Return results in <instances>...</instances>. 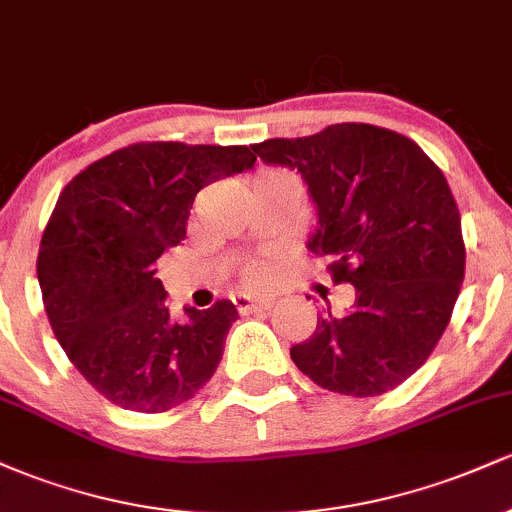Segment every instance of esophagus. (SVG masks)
<instances>
[{
	"mask_svg": "<svg viewBox=\"0 0 512 512\" xmlns=\"http://www.w3.org/2000/svg\"><path fill=\"white\" fill-rule=\"evenodd\" d=\"M238 305V310L243 315H252V313H267V310H272V301L269 298H255V296H236L233 298Z\"/></svg>",
	"mask_w": 512,
	"mask_h": 512,
	"instance_id": "obj_1",
	"label": "esophagus"
}]
</instances>
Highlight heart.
I'll return each mask as SVG.
<instances>
[{
  "instance_id": "1",
  "label": "heart",
  "mask_w": 512,
  "mask_h": 512,
  "mask_svg": "<svg viewBox=\"0 0 512 512\" xmlns=\"http://www.w3.org/2000/svg\"><path fill=\"white\" fill-rule=\"evenodd\" d=\"M267 267H252L248 272V279L252 281V284H262L264 279H267Z\"/></svg>"
}]
</instances>
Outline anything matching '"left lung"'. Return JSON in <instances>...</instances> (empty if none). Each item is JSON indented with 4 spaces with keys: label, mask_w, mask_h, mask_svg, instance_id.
I'll list each match as a JSON object with an SVG mask.
<instances>
[{
    "label": "left lung",
    "mask_w": 512,
    "mask_h": 512,
    "mask_svg": "<svg viewBox=\"0 0 512 512\" xmlns=\"http://www.w3.org/2000/svg\"><path fill=\"white\" fill-rule=\"evenodd\" d=\"M301 175L317 211L305 248L332 257L356 301L317 317L291 358L313 383L349 397L383 395L424 366L464 279L462 223L448 180L419 144L373 125H332L252 146Z\"/></svg>",
    "instance_id": "8db88e82"
}]
</instances>
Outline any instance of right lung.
I'll return each instance as SVG.
<instances>
[{
    "mask_svg": "<svg viewBox=\"0 0 512 512\" xmlns=\"http://www.w3.org/2000/svg\"><path fill=\"white\" fill-rule=\"evenodd\" d=\"M255 161L248 146L132 144L62 190L40 240L45 313L74 368L117 407L168 411L214 375L236 305H185L175 320L154 262L185 240L197 192Z\"/></svg>",
    "mask_w": 512,
    "mask_h": 512,
    "instance_id": "add662e5",
    "label": "right lung"
}]
</instances>
